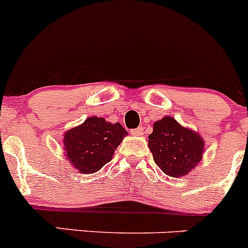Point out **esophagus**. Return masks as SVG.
<instances>
[{"label":"esophagus","instance_id":"obj_1","mask_svg":"<svg viewBox=\"0 0 248 248\" xmlns=\"http://www.w3.org/2000/svg\"><path fill=\"white\" fill-rule=\"evenodd\" d=\"M131 135H133V136H142L143 135V128H142V127H138V128H136V129H132Z\"/></svg>","mask_w":248,"mask_h":248}]
</instances>
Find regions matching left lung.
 <instances>
[{
  "label": "left lung",
  "instance_id": "8db88e82",
  "mask_svg": "<svg viewBox=\"0 0 248 248\" xmlns=\"http://www.w3.org/2000/svg\"><path fill=\"white\" fill-rule=\"evenodd\" d=\"M148 147L156 165L171 177L186 176L201 163L204 154L202 136L181 126L171 116L153 124Z\"/></svg>",
  "mask_w": 248,
  "mask_h": 248
}]
</instances>
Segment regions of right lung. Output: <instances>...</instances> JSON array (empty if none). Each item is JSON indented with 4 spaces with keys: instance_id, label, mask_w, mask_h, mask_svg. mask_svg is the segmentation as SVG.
Masks as SVG:
<instances>
[{
    "instance_id": "obj_1",
    "label": "right lung",
    "mask_w": 248,
    "mask_h": 248,
    "mask_svg": "<svg viewBox=\"0 0 248 248\" xmlns=\"http://www.w3.org/2000/svg\"><path fill=\"white\" fill-rule=\"evenodd\" d=\"M126 129L104 117H88L82 124L64 132V156L80 173H94L112 159L124 138Z\"/></svg>"
}]
</instances>
